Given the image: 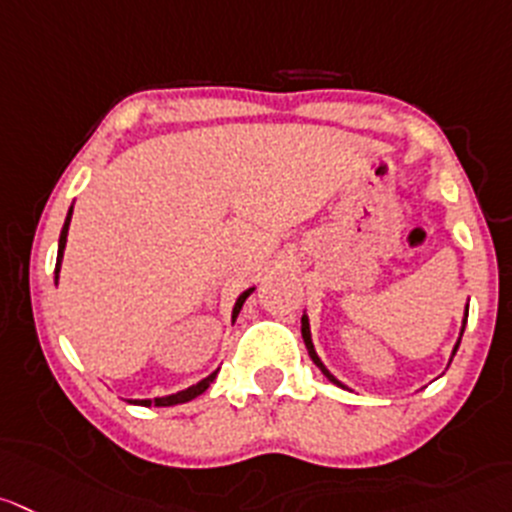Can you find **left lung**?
Masks as SVG:
<instances>
[{"label":"left lung","mask_w":512,"mask_h":512,"mask_svg":"<svg viewBox=\"0 0 512 512\" xmlns=\"http://www.w3.org/2000/svg\"><path fill=\"white\" fill-rule=\"evenodd\" d=\"M470 301V299H467ZM467 309H470V304H465V316H462V326H460V337H457V342H455V347H452V354H450V362H452V357H455V352H457V347H460V339H462V332H465V324H467ZM301 337H304V344H306V352H309V357H311V362L316 364V367L321 369V374H324L326 379H329V382H334V384H339V387H347V384H342L339 382L337 377H334L332 372H329V369H326V364L321 362L319 359V354H316V349H314V342H311V326H309V316H306V311L304 314H301Z\"/></svg>","instance_id":"left-lung-1"}]
</instances>
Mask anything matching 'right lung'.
Returning a JSON list of instances; mask_svg holds the SVG:
<instances>
[{
    "label": "right lung",
    "mask_w": 512,
    "mask_h": 512,
    "mask_svg": "<svg viewBox=\"0 0 512 512\" xmlns=\"http://www.w3.org/2000/svg\"><path fill=\"white\" fill-rule=\"evenodd\" d=\"M72 206H75V203H72ZM72 206H70V211H67L65 226H62V233H60V243H57L55 286H57V281H60L62 256H65V246H67V231H70V221H72ZM253 289H256V286H251V289H246V291H243L241 296H238V299H236V304H233V311H231V321H236L238 311H241V306L246 304V299H248V296L253 294ZM216 374H218V369H216V372H211V374H208V377H203L201 382L191 384V387H186V389H180V392L165 394V397H153V399H128V402H130V405H140V407H150V405H155V407H173V405H183V402H191V399H196L198 394H203V392H206V389L211 387V382H213V379H216Z\"/></svg>",
    "instance_id": "right-lung-1"
}]
</instances>
